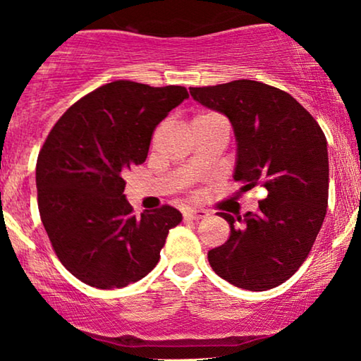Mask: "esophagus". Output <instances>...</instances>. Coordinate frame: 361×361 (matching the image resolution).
Returning <instances> with one entry per match:
<instances>
[{
    "instance_id": "esophagus-1",
    "label": "esophagus",
    "mask_w": 361,
    "mask_h": 361,
    "mask_svg": "<svg viewBox=\"0 0 361 361\" xmlns=\"http://www.w3.org/2000/svg\"><path fill=\"white\" fill-rule=\"evenodd\" d=\"M184 216H185V219H189V220H202V219H207V216H209V212L189 209V210L184 212Z\"/></svg>"
}]
</instances>
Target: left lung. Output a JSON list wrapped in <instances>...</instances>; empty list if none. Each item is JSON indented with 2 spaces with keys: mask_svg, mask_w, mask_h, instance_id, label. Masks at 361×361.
I'll list each match as a JSON object with an SVG mask.
<instances>
[{
  "mask_svg": "<svg viewBox=\"0 0 361 361\" xmlns=\"http://www.w3.org/2000/svg\"><path fill=\"white\" fill-rule=\"evenodd\" d=\"M195 102L225 115L233 128V179L241 190L263 185L258 212L233 216L230 238L209 251L212 269L236 288L268 290L307 258L329 200L327 140L289 93L255 80L189 88Z\"/></svg>",
  "mask_w": 361,
  "mask_h": 361,
  "instance_id": "left-lung-1",
  "label": "left lung"
}]
</instances>
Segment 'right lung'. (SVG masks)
I'll return each mask as SVG.
<instances>
[{
  "label": "right lung",
  "instance_id": "1",
  "mask_svg": "<svg viewBox=\"0 0 361 361\" xmlns=\"http://www.w3.org/2000/svg\"><path fill=\"white\" fill-rule=\"evenodd\" d=\"M189 98L184 87L106 83L49 133L36 164L39 214L61 263L92 288L136 283L156 268L174 207L133 215L123 174L142 164L154 128Z\"/></svg>",
  "mask_w": 361,
  "mask_h": 361
}]
</instances>
